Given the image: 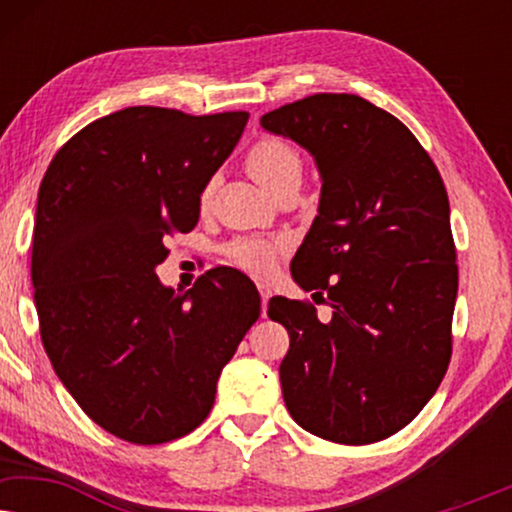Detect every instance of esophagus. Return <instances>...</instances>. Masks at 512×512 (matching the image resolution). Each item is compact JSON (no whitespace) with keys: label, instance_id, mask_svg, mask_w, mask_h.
I'll list each match as a JSON object with an SVG mask.
<instances>
[{"label":"esophagus","instance_id":"obj_1","mask_svg":"<svg viewBox=\"0 0 512 512\" xmlns=\"http://www.w3.org/2000/svg\"><path fill=\"white\" fill-rule=\"evenodd\" d=\"M256 286H258V293H261V303H263V317H265V312H268V300H270V296H272V289H270L268 284H263V282H258Z\"/></svg>","mask_w":512,"mask_h":512}]
</instances>
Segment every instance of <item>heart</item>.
<instances>
[{
	"instance_id": "heart-1",
	"label": "heart",
	"mask_w": 512,
	"mask_h": 512,
	"mask_svg": "<svg viewBox=\"0 0 512 512\" xmlns=\"http://www.w3.org/2000/svg\"><path fill=\"white\" fill-rule=\"evenodd\" d=\"M247 167L254 174V179L261 184L265 191L275 193L284 181L300 179L303 163H300L298 151L289 142L277 137H265L256 142L247 153ZM209 188L202 193V202H207ZM279 244L258 240V237H244L228 247V258L240 265L242 270L251 275H265L277 261Z\"/></svg>"
}]
</instances>
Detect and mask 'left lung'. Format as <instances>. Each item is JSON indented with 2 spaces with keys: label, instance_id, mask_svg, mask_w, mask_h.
I'll list each match as a JSON object with an SVG mask.
<instances>
[{
  "label": "left lung",
  "instance_id": "1",
  "mask_svg": "<svg viewBox=\"0 0 512 512\" xmlns=\"http://www.w3.org/2000/svg\"><path fill=\"white\" fill-rule=\"evenodd\" d=\"M261 125L319 167V214L291 275L333 307L321 324L310 303L270 298L291 338L284 403L314 436L377 443L419 415L450 366L459 275L445 184L417 137L359 95H310Z\"/></svg>",
  "mask_w": 512,
  "mask_h": 512
}]
</instances>
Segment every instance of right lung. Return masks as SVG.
<instances>
[{
	"label": "right lung",
	"instance_id": "right-lung-1",
	"mask_svg": "<svg viewBox=\"0 0 512 512\" xmlns=\"http://www.w3.org/2000/svg\"><path fill=\"white\" fill-rule=\"evenodd\" d=\"M247 121V111L128 107L76 132L41 179V342L81 410L128 443H170L205 422L223 366L261 317L240 270H209L186 293L156 275L165 237L195 228L200 195Z\"/></svg>",
	"mask_w": 512,
	"mask_h": 512
}]
</instances>
